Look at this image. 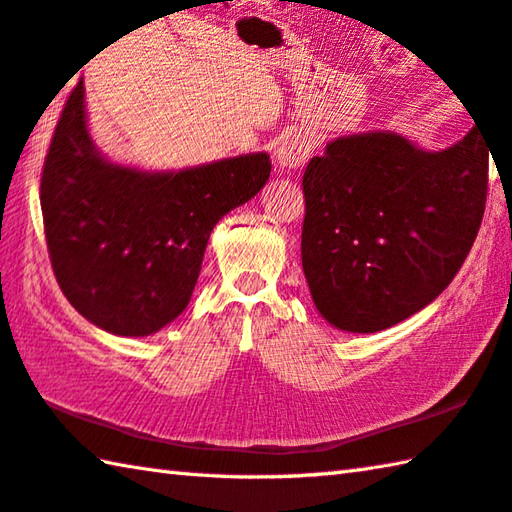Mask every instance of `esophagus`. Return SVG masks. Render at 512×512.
I'll return each mask as SVG.
<instances>
[{"mask_svg":"<svg viewBox=\"0 0 512 512\" xmlns=\"http://www.w3.org/2000/svg\"><path fill=\"white\" fill-rule=\"evenodd\" d=\"M312 148H315V143H312L308 134L294 132L279 143V148L274 150V155H276V161H279L281 168L297 170V168L306 166V161L312 155Z\"/></svg>","mask_w":512,"mask_h":512,"instance_id":"1","label":"esophagus"}]
</instances>
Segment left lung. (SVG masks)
Here are the masks:
<instances>
[{
	"label": "left lung",
	"instance_id": "obj_1",
	"mask_svg": "<svg viewBox=\"0 0 512 512\" xmlns=\"http://www.w3.org/2000/svg\"><path fill=\"white\" fill-rule=\"evenodd\" d=\"M488 157L479 128L445 150L373 130L312 157L301 263L319 315L346 333H378L429 306L477 238Z\"/></svg>",
	"mask_w": 512,
	"mask_h": 512
}]
</instances>
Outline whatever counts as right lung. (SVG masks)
<instances>
[{
  "label": "right lung",
  "mask_w": 512,
  "mask_h": 512,
  "mask_svg": "<svg viewBox=\"0 0 512 512\" xmlns=\"http://www.w3.org/2000/svg\"><path fill=\"white\" fill-rule=\"evenodd\" d=\"M267 152L179 170L107 159L76 85L53 132L40 204L53 272L80 315L105 333L148 337L182 315L215 224L267 184Z\"/></svg>",
  "instance_id": "add662e5"
}]
</instances>
